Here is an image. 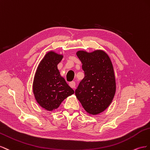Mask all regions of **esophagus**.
Instances as JSON below:
<instances>
[{
    "mask_svg": "<svg viewBox=\"0 0 150 150\" xmlns=\"http://www.w3.org/2000/svg\"><path fill=\"white\" fill-rule=\"evenodd\" d=\"M70 87L72 88H75V82H71L69 83Z\"/></svg>",
    "mask_w": 150,
    "mask_h": 150,
    "instance_id": "esophagus-1",
    "label": "esophagus"
}]
</instances>
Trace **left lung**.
I'll list each match as a JSON object with an SVG mask.
<instances>
[{
    "mask_svg": "<svg viewBox=\"0 0 150 150\" xmlns=\"http://www.w3.org/2000/svg\"><path fill=\"white\" fill-rule=\"evenodd\" d=\"M85 76L75 90V95L88 113L96 115L110 104L115 92V80L112 62L104 51L92 53L79 51Z\"/></svg>",
    "mask_w": 150,
    "mask_h": 150,
    "instance_id": "obj_1",
    "label": "left lung"
}]
</instances>
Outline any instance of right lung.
<instances>
[{"label":"right lung","mask_w":150,"mask_h":150,"mask_svg":"<svg viewBox=\"0 0 150 150\" xmlns=\"http://www.w3.org/2000/svg\"><path fill=\"white\" fill-rule=\"evenodd\" d=\"M63 55L50 51L38 67L33 82V93L38 104L47 110L57 109L74 91L60 76L57 65Z\"/></svg>","instance_id":"add662e5"}]
</instances>
